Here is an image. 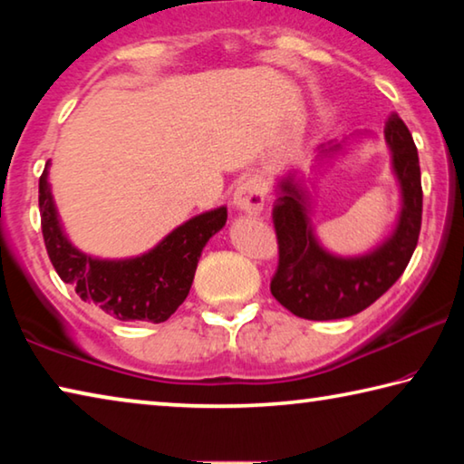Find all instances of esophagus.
Listing matches in <instances>:
<instances>
[{"mask_svg":"<svg viewBox=\"0 0 464 464\" xmlns=\"http://www.w3.org/2000/svg\"><path fill=\"white\" fill-rule=\"evenodd\" d=\"M264 202H266L264 188L254 178L246 179V182H241L237 188H235L233 198H231L233 208L237 210V213L247 215V217L260 215L264 208Z\"/></svg>","mask_w":464,"mask_h":464,"instance_id":"34e87169","label":"esophagus"}]
</instances>
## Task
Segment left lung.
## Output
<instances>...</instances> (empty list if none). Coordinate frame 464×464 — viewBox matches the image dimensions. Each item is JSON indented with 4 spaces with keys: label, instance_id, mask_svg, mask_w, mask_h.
<instances>
[{
    "label": "left lung",
    "instance_id": "left-lung-1",
    "mask_svg": "<svg viewBox=\"0 0 464 464\" xmlns=\"http://www.w3.org/2000/svg\"><path fill=\"white\" fill-rule=\"evenodd\" d=\"M362 135L374 139L371 130L356 132L324 149L313 168L321 171ZM384 143L399 186V213L389 233L362 254L342 256L321 243L311 218L313 194L307 188L311 178L293 168L276 179L274 227L280 262L270 290L293 315L311 321L356 315L387 293L410 264L421 227L420 157L410 129L397 114L384 127Z\"/></svg>",
    "mask_w": 464,
    "mask_h": 464
}]
</instances>
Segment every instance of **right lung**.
<instances>
[{
    "label": "right lung",
    "instance_id": "obj_1",
    "mask_svg": "<svg viewBox=\"0 0 464 464\" xmlns=\"http://www.w3.org/2000/svg\"><path fill=\"white\" fill-rule=\"evenodd\" d=\"M49 166L46 161L38 182V207L44 246L61 280L82 301L121 321H168L190 293L204 246L225 227L227 207L188 218L145 254L98 257L69 239L53 198Z\"/></svg>",
    "mask_w": 464,
    "mask_h": 464
}]
</instances>
